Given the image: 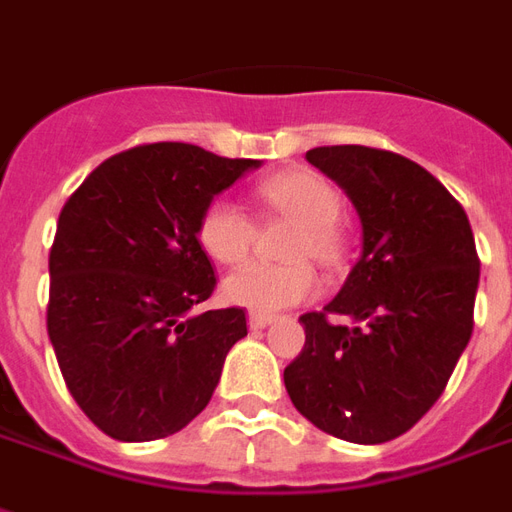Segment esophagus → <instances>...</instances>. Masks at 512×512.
Listing matches in <instances>:
<instances>
[{
	"label": "esophagus",
	"instance_id": "obj_1",
	"mask_svg": "<svg viewBox=\"0 0 512 512\" xmlns=\"http://www.w3.org/2000/svg\"><path fill=\"white\" fill-rule=\"evenodd\" d=\"M248 324H251V330H264L267 324H272V316L270 313H251Z\"/></svg>",
	"mask_w": 512,
	"mask_h": 512
}]
</instances>
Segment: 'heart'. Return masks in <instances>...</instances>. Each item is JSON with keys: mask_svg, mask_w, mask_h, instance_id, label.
<instances>
[{"mask_svg": "<svg viewBox=\"0 0 512 512\" xmlns=\"http://www.w3.org/2000/svg\"><path fill=\"white\" fill-rule=\"evenodd\" d=\"M261 204L286 220L300 223L286 259L292 264H248L231 272L223 281V297L231 305L248 311L270 313L311 300L319 292L316 272L305 259L333 267L341 259V196L319 174L305 169L283 171L259 185ZM199 242L220 264H240L253 248V220L240 204L229 199H212L199 218Z\"/></svg>", "mask_w": 512, "mask_h": 512, "instance_id": "obj_1", "label": "heart"}]
</instances>
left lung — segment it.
I'll list each match as a JSON object with an SVG mask.
<instances>
[{"label": "left lung", "mask_w": 512, "mask_h": 512, "mask_svg": "<svg viewBox=\"0 0 512 512\" xmlns=\"http://www.w3.org/2000/svg\"><path fill=\"white\" fill-rule=\"evenodd\" d=\"M305 160L354 204L363 253L338 297L300 316L305 346L283 382L319 431L382 445L436 404L472 338L475 237L445 185L404 155L343 144ZM330 312L350 324L333 325Z\"/></svg>", "instance_id": "8db88e82"}]
</instances>
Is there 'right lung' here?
<instances>
[{
    "instance_id": "obj_1",
    "label": "right lung",
    "mask_w": 512,
    "mask_h": 512,
    "mask_svg": "<svg viewBox=\"0 0 512 512\" xmlns=\"http://www.w3.org/2000/svg\"><path fill=\"white\" fill-rule=\"evenodd\" d=\"M259 166L193 144H144L103 160L59 212L48 338L70 395L111 439L182 431L248 335L242 308L196 313L215 292L199 218Z\"/></svg>"
}]
</instances>
